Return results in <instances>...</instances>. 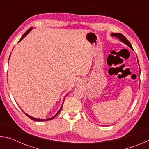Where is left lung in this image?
I'll return each mask as SVG.
<instances>
[{
    "instance_id": "left-lung-1",
    "label": "left lung",
    "mask_w": 149,
    "mask_h": 149,
    "mask_svg": "<svg viewBox=\"0 0 149 149\" xmlns=\"http://www.w3.org/2000/svg\"><path fill=\"white\" fill-rule=\"evenodd\" d=\"M112 36H114V37H118V38L121 41H122L123 42H124V43L127 45L128 47H130L131 49H133V48L132 47V45H131L130 41H128L127 39H126V37L120 33H112Z\"/></svg>"
}]
</instances>
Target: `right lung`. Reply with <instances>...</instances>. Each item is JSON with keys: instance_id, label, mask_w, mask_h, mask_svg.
Listing matches in <instances>:
<instances>
[{"instance_id": "add662e5", "label": "right lung", "mask_w": 149, "mask_h": 149, "mask_svg": "<svg viewBox=\"0 0 149 149\" xmlns=\"http://www.w3.org/2000/svg\"><path fill=\"white\" fill-rule=\"evenodd\" d=\"M31 28H29L28 30H27V31L26 32V33H25L23 35H22V37H21V39H20V40H19V41H21V40H22V39H23L24 38V37H26V35H27V34H28L29 33V31H31ZM62 106H63V104H62V107H61V108H60V110H58V112L57 113H56V115H54V116L53 117H52V118H49V119H46V120H42V119H41V120H40V119H37V118H33V117H31V116H29L28 114H26V113H25V114H26V115L27 116V117H29V118H30V119H31V120H34V121H37V122H44V121H49V120H52V119H53V118H54L55 117H56V116L58 115V114H59V112H60V110H61L62 109Z\"/></svg>"}]
</instances>
